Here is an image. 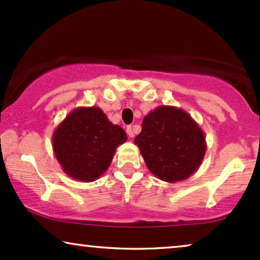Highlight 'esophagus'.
Wrapping results in <instances>:
<instances>
[{"label": "esophagus", "instance_id": "esophagus-1", "mask_svg": "<svg viewBox=\"0 0 260 260\" xmlns=\"http://www.w3.org/2000/svg\"><path fill=\"white\" fill-rule=\"evenodd\" d=\"M126 132H127V134H128V137H129V138H134V131H133L132 126H128V127L126 128Z\"/></svg>", "mask_w": 260, "mask_h": 260}]
</instances>
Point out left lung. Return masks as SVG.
Instances as JSON below:
<instances>
[{
  "label": "left lung",
  "mask_w": 260,
  "mask_h": 260,
  "mask_svg": "<svg viewBox=\"0 0 260 260\" xmlns=\"http://www.w3.org/2000/svg\"><path fill=\"white\" fill-rule=\"evenodd\" d=\"M148 170L164 182L175 183L195 174L205 158L202 128L185 110L159 106L144 117L134 139Z\"/></svg>",
  "instance_id": "1"
}]
</instances>
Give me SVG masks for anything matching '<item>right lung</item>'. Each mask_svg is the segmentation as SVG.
<instances>
[{"label":"right lung","instance_id":"1","mask_svg":"<svg viewBox=\"0 0 260 260\" xmlns=\"http://www.w3.org/2000/svg\"><path fill=\"white\" fill-rule=\"evenodd\" d=\"M127 134L114 124L99 107L72 110L52 134L55 158L69 177L94 182L109 168L117 146Z\"/></svg>","mask_w":260,"mask_h":260}]
</instances>
